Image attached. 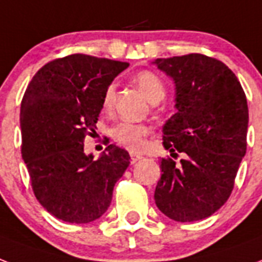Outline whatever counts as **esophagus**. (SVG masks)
Segmentation results:
<instances>
[{"label":"esophagus","mask_w":262,"mask_h":262,"mask_svg":"<svg viewBox=\"0 0 262 262\" xmlns=\"http://www.w3.org/2000/svg\"><path fill=\"white\" fill-rule=\"evenodd\" d=\"M129 157H131V164H135V163H138L139 160H142L141 154L131 153V154H129Z\"/></svg>","instance_id":"esophagus-1"}]
</instances>
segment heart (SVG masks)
<instances>
[{
    "label": "heart",
    "instance_id": "heart-1",
    "mask_svg": "<svg viewBox=\"0 0 262 262\" xmlns=\"http://www.w3.org/2000/svg\"><path fill=\"white\" fill-rule=\"evenodd\" d=\"M138 87L145 94V97L151 103H159L163 101L167 89L165 84L160 79V76L150 72V71H142L134 78ZM115 99V84L106 87L103 94V108L109 109L113 105ZM150 134V128L145 124H137V123H120L113 129V138L120 146L128 149L129 151H141L146 145V137Z\"/></svg>",
    "mask_w": 262,
    "mask_h": 262
}]
</instances>
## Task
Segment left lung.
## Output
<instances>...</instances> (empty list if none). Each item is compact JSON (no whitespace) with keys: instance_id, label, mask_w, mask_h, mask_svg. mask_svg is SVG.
Masks as SVG:
<instances>
[{"instance_id":"left-lung-1","label":"left lung","mask_w":262,"mask_h":262,"mask_svg":"<svg viewBox=\"0 0 262 262\" xmlns=\"http://www.w3.org/2000/svg\"><path fill=\"white\" fill-rule=\"evenodd\" d=\"M151 64L175 83V108L163 127L164 147L186 154L161 160L157 208L180 223L202 220L230 198L246 154L249 111L238 78L216 58L192 53Z\"/></svg>"}]
</instances>
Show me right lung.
I'll use <instances>...</instances> for the list:
<instances>
[{
	"mask_svg": "<svg viewBox=\"0 0 262 262\" xmlns=\"http://www.w3.org/2000/svg\"><path fill=\"white\" fill-rule=\"evenodd\" d=\"M128 62L71 54L43 66L20 106L21 157L36 200L62 222L86 224L108 210L113 187L129 165L127 150L109 145L84 153L103 94Z\"/></svg>",
	"mask_w": 262,
	"mask_h": 262,
	"instance_id": "1",
	"label": "right lung"
}]
</instances>
